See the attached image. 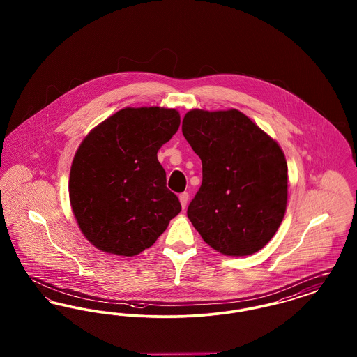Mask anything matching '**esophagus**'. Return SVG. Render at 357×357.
<instances>
[{
	"instance_id": "obj_1",
	"label": "esophagus",
	"mask_w": 357,
	"mask_h": 357,
	"mask_svg": "<svg viewBox=\"0 0 357 357\" xmlns=\"http://www.w3.org/2000/svg\"><path fill=\"white\" fill-rule=\"evenodd\" d=\"M179 201H181L182 207L186 208L187 202H188V192H182V194L179 195Z\"/></svg>"
}]
</instances>
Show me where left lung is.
<instances>
[{"label": "left lung", "mask_w": 357, "mask_h": 357, "mask_svg": "<svg viewBox=\"0 0 357 357\" xmlns=\"http://www.w3.org/2000/svg\"><path fill=\"white\" fill-rule=\"evenodd\" d=\"M182 132L202 160V185L187 217L222 255L261 250L284 220L288 166L281 147L238 109H191Z\"/></svg>", "instance_id": "left-lung-1"}]
</instances>
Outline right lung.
Here are the masks:
<instances>
[{
	"instance_id": "right-lung-1",
	"label": "right lung",
	"mask_w": 357,
	"mask_h": 357,
	"mask_svg": "<svg viewBox=\"0 0 357 357\" xmlns=\"http://www.w3.org/2000/svg\"><path fill=\"white\" fill-rule=\"evenodd\" d=\"M179 124L176 109L127 107L79 146L69 174V201L82 233L99 250L139 255L182 210L156 156Z\"/></svg>"
}]
</instances>
